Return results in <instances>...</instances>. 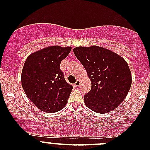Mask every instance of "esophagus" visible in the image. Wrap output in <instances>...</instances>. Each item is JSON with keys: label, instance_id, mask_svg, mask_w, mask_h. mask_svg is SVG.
I'll return each mask as SVG.
<instances>
[{"label": "esophagus", "instance_id": "1", "mask_svg": "<svg viewBox=\"0 0 150 150\" xmlns=\"http://www.w3.org/2000/svg\"><path fill=\"white\" fill-rule=\"evenodd\" d=\"M75 85L77 86V87L80 86V85H81V81H80V80H77V81L75 82Z\"/></svg>", "mask_w": 150, "mask_h": 150}]
</instances>
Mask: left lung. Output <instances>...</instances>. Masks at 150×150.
Wrapping results in <instances>:
<instances>
[{"mask_svg": "<svg viewBox=\"0 0 150 150\" xmlns=\"http://www.w3.org/2000/svg\"><path fill=\"white\" fill-rule=\"evenodd\" d=\"M73 51L91 81V89L84 96L86 107L101 114L114 110L126 97L132 82L125 60L97 46H78Z\"/></svg>", "mask_w": 150, "mask_h": 150, "instance_id": "1", "label": "left lung"}]
</instances>
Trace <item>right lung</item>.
<instances>
[{"mask_svg": "<svg viewBox=\"0 0 150 150\" xmlns=\"http://www.w3.org/2000/svg\"><path fill=\"white\" fill-rule=\"evenodd\" d=\"M71 49L48 46L31 54L25 61L21 76L22 88L30 100L42 111H59L67 102L73 87L66 82L60 63Z\"/></svg>", "mask_w": 150, "mask_h": 150, "instance_id": "1", "label": "right lung"}]
</instances>
